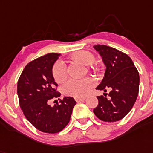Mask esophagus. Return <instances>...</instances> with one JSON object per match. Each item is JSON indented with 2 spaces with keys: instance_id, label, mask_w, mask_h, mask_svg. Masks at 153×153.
I'll use <instances>...</instances> for the list:
<instances>
[{
  "instance_id": "obj_1",
  "label": "esophagus",
  "mask_w": 153,
  "mask_h": 153,
  "mask_svg": "<svg viewBox=\"0 0 153 153\" xmlns=\"http://www.w3.org/2000/svg\"><path fill=\"white\" fill-rule=\"evenodd\" d=\"M74 100L76 102H82L85 100V97H76V98H74Z\"/></svg>"
}]
</instances>
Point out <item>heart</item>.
I'll list each match as a JSON object with an SVG mask.
<instances>
[{
  "label": "heart",
  "mask_w": 153,
  "mask_h": 153,
  "mask_svg": "<svg viewBox=\"0 0 153 153\" xmlns=\"http://www.w3.org/2000/svg\"><path fill=\"white\" fill-rule=\"evenodd\" d=\"M71 57L74 61H79L85 65H90L95 61L94 55L87 51H75L71 54ZM52 74L57 83L64 82L68 76L66 65L61 61H56L52 68ZM95 83L96 82L92 78L82 79H71L61 85V89L63 94L65 96L83 97L89 92Z\"/></svg>",
  "instance_id": "1"
}]
</instances>
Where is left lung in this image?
Masks as SVG:
<instances>
[{"label": "left lung", "instance_id": "left-lung-1", "mask_svg": "<svg viewBox=\"0 0 153 153\" xmlns=\"http://www.w3.org/2000/svg\"><path fill=\"white\" fill-rule=\"evenodd\" d=\"M93 47L106 65L104 77L96 89L106 92V88H111L108 99L106 93L105 96H97L99 103L93 113L102 121L116 122L126 116L134 106L138 95L139 74L126 53L105 45Z\"/></svg>", "mask_w": 153, "mask_h": 153}]
</instances>
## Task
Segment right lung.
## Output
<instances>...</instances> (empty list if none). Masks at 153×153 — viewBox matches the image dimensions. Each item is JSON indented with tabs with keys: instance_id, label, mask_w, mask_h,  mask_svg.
Returning a JSON list of instances; mask_svg holds the SVG:
<instances>
[{
	"instance_id": "1",
	"label": "right lung",
	"mask_w": 153,
	"mask_h": 153,
	"mask_svg": "<svg viewBox=\"0 0 153 153\" xmlns=\"http://www.w3.org/2000/svg\"><path fill=\"white\" fill-rule=\"evenodd\" d=\"M60 55L51 53L32 61L18 81L17 92L23 114L36 129L49 134L58 133L66 127L76 104L71 96L58 99L59 103L53 106L49 104L61 96L52 74V68Z\"/></svg>"
}]
</instances>
